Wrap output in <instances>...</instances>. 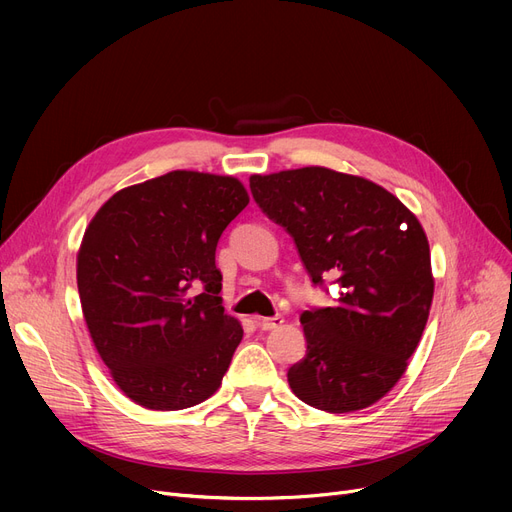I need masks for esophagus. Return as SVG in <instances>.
Here are the masks:
<instances>
[{
	"instance_id": "obj_1",
	"label": "esophagus",
	"mask_w": 512,
	"mask_h": 512,
	"mask_svg": "<svg viewBox=\"0 0 512 512\" xmlns=\"http://www.w3.org/2000/svg\"><path fill=\"white\" fill-rule=\"evenodd\" d=\"M282 324H284V319H282L280 315H274V317H261V319L257 321V326H259L261 330H265V332L278 330V328H282Z\"/></svg>"
}]
</instances>
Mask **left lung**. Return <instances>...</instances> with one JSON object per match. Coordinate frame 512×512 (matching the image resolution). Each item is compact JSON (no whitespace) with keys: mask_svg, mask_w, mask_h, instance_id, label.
Here are the masks:
<instances>
[{"mask_svg":"<svg viewBox=\"0 0 512 512\" xmlns=\"http://www.w3.org/2000/svg\"><path fill=\"white\" fill-rule=\"evenodd\" d=\"M249 182L261 211L292 236L311 282L338 284L334 307L301 315L307 355L288 369L292 392L328 413L373 405L405 373L434 299L419 220L380 184L328 168Z\"/></svg>","mask_w":512,"mask_h":512,"instance_id":"obj_1","label":"left lung"}]
</instances>
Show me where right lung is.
<instances>
[{
	"label": "right lung",
	"mask_w": 512,
	"mask_h": 512,
	"mask_svg": "<svg viewBox=\"0 0 512 512\" xmlns=\"http://www.w3.org/2000/svg\"><path fill=\"white\" fill-rule=\"evenodd\" d=\"M247 205L232 176L174 170L122 188L85 230L80 305L99 357L137 405L180 411L220 388L242 328L224 313L215 247Z\"/></svg>",
	"instance_id": "1"
}]
</instances>
